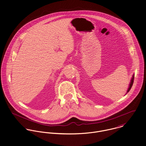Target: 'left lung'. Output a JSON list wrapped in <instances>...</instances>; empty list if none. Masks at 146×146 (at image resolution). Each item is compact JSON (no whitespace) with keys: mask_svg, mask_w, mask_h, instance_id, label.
<instances>
[{"mask_svg":"<svg viewBox=\"0 0 146 146\" xmlns=\"http://www.w3.org/2000/svg\"><path fill=\"white\" fill-rule=\"evenodd\" d=\"M134 78H135V74H133V76H132V78H131V82H130V83H129V86L128 89L127 91L126 94H127L128 92H129V91L131 89V88H132V85H133V84Z\"/></svg>","mask_w":146,"mask_h":146,"instance_id":"1","label":"left lung"}]
</instances>
